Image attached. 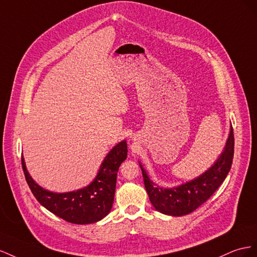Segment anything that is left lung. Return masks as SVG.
<instances>
[{
	"mask_svg": "<svg viewBox=\"0 0 257 257\" xmlns=\"http://www.w3.org/2000/svg\"><path fill=\"white\" fill-rule=\"evenodd\" d=\"M234 138L232 127L223 153L209 170L195 180L172 188L160 187L153 183L140 164L144 185L152 204L167 215L182 216L192 213L215 193L228 174L233 158Z\"/></svg>",
	"mask_w": 257,
	"mask_h": 257,
	"instance_id": "obj_1",
	"label": "left lung"
}]
</instances>
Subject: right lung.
<instances>
[{
    "mask_svg": "<svg viewBox=\"0 0 257 257\" xmlns=\"http://www.w3.org/2000/svg\"><path fill=\"white\" fill-rule=\"evenodd\" d=\"M127 143L121 141L111 150L89 185L69 193H53L44 189L29 174L24 157L21 164L26 181L38 201L51 213L72 224H91L106 216L112 209L119 166L127 158Z\"/></svg>",
    "mask_w": 257,
    "mask_h": 257,
    "instance_id": "add662e5",
    "label": "right lung"
}]
</instances>
